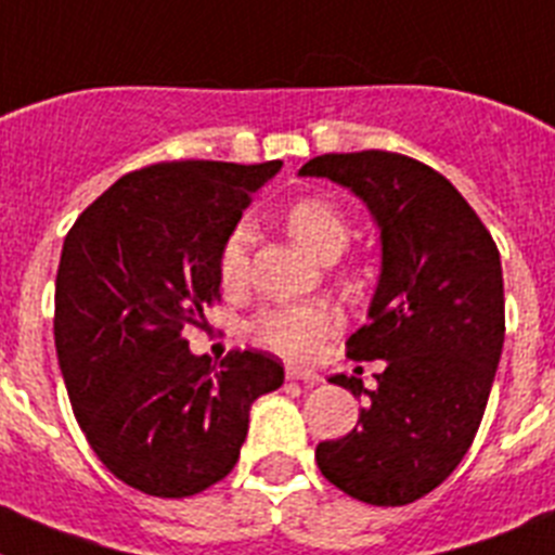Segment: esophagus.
<instances>
[{"label":"esophagus","mask_w":555,"mask_h":555,"mask_svg":"<svg viewBox=\"0 0 555 555\" xmlns=\"http://www.w3.org/2000/svg\"><path fill=\"white\" fill-rule=\"evenodd\" d=\"M286 375H288V380H300V384H306V386H320L322 384V377L317 375V372L302 370V366H288Z\"/></svg>","instance_id":"obj_1"}]
</instances>
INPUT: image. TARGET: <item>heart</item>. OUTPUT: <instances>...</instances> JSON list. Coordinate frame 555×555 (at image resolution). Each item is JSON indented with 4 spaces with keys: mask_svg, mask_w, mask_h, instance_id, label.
<instances>
[{
    "mask_svg": "<svg viewBox=\"0 0 555 555\" xmlns=\"http://www.w3.org/2000/svg\"><path fill=\"white\" fill-rule=\"evenodd\" d=\"M288 233L320 261H336L350 244V222L345 210L325 197H300L286 210ZM249 233L247 224H235L219 247L217 272L224 288H238L247 281L249 269ZM336 327V311L327 302H292V306L263 308L253 320L255 341L278 356L308 358L320 347L322 338Z\"/></svg>",
    "mask_w": 555,
    "mask_h": 555,
    "instance_id": "1",
    "label": "heart"
}]
</instances>
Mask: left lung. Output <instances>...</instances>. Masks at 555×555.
I'll return each mask as SVG.
<instances>
[{"instance_id":"1","label":"left lung","mask_w":555,"mask_h":555,"mask_svg":"<svg viewBox=\"0 0 555 555\" xmlns=\"http://www.w3.org/2000/svg\"><path fill=\"white\" fill-rule=\"evenodd\" d=\"M300 175L350 189L380 230L370 325L347 356L386 366L375 389L331 377L370 403L358 428L317 444V464L350 498L405 506L459 467L487 411L506 336L500 253L455 185L409 155H320Z\"/></svg>"}]
</instances>
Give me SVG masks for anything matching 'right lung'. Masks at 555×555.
Wrapping results in <instances>:
<instances>
[{"label":"right lung","mask_w":555,"mask_h":555,"mask_svg":"<svg viewBox=\"0 0 555 555\" xmlns=\"http://www.w3.org/2000/svg\"><path fill=\"white\" fill-rule=\"evenodd\" d=\"M269 164L171 160L130 171L82 210L63 242L55 347L72 409L100 461L152 498H191L235 467L249 405L283 386L261 350L219 364L183 327L219 300L224 235Z\"/></svg>","instance_id":"obj_1"}]
</instances>
